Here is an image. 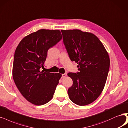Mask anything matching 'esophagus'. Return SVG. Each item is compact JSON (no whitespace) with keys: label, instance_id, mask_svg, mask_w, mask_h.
<instances>
[{"label":"esophagus","instance_id":"obj_1","mask_svg":"<svg viewBox=\"0 0 128 128\" xmlns=\"http://www.w3.org/2000/svg\"><path fill=\"white\" fill-rule=\"evenodd\" d=\"M66 76H67V74L66 73H64V74H62V78H64L66 77Z\"/></svg>","mask_w":128,"mask_h":128}]
</instances>
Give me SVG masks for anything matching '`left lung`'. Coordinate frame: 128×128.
Wrapping results in <instances>:
<instances>
[{
    "label": "left lung",
    "mask_w": 128,
    "mask_h": 128,
    "mask_svg": "<svg viewBox=\"0 0 128 128\" xmlns=\"http://www.w3.org/2000/svg\"><path fill=\"white\" fill-rule=\"evenodd\" d=\"M64 44L79 72H68L73 84L68 94L73 103L84 106L93 102L103 91L110 68L108 53L98 38L79 30H61Z\"/></svg>",
    "instance_id": "left-lung-1"
}]
</instances>
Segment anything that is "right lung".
<instances>
[{
	"mask_svg": "<svg viewBox=\"0 0 128 128\" xmlns=\"http://www.w3.org/2000/svg\"><path fill=\"white\" fill-rule=\"evenodd\" d=\"M61 38L59 30L41 29L24 38L16 48L12 78L22 95L34 105L45 104L54 96L61 74L41 70L48 50Z\"/></svg>",
	"mask_w": 128,
	"mask_h": 128,
	"instance_id": "add662e5",
	"label": "right lung"
}]
</instances>
